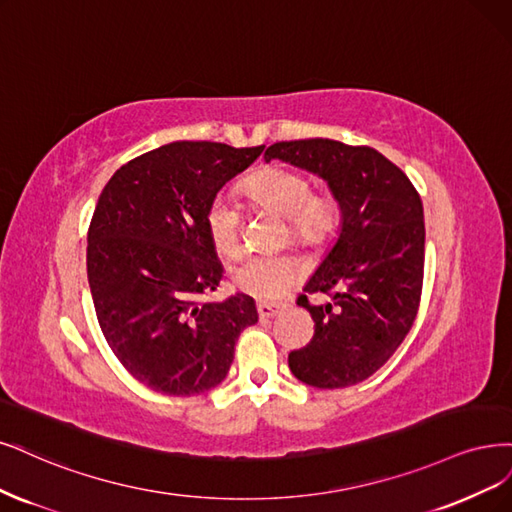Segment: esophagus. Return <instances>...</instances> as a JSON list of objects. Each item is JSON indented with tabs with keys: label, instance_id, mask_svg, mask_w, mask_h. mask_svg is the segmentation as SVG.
<instances>
[{
	"label": "esophagus",
	"instance_id": "obj_1",
	"mask_svg": "<svg viewBox=\"0 0 512 512\" xmlns=\"http://www.w3.org/2000/svg\"><path fill=\"white\" fill-rule=\"evenodd\" d=\"M256 309H258L260 320H269V317H275L279 313L281 305H277V303H258Z\"/></svg>",
	"mask_w": 512,
	"mask_h": 512
}]
</instances>
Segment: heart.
Listing matches in <instances>:
<instances>
[{
	"label": "heart",
	"instance_id": "heart-1",
	"mask_svg": "<svg viewBox=\"0 0 512 512\" xmlns=\"http://www.w3.org/2000/svg\"><path fill=\"white\" fill-rule=\"evenodd\" d=\"M248 197L288 220L290 237L301 243H320L337 224L339 207L330 195H311L305 175L271 167L245 182ZM205 228L211 245L222 256H235L241 248L239 209L216 197L205 211ZM298 277V262L286 254H248L231 269L233 286L256 298H277Z\"/></svg>",
	"mask_w": 512,
	"mask_h": 512
}]
</instances>
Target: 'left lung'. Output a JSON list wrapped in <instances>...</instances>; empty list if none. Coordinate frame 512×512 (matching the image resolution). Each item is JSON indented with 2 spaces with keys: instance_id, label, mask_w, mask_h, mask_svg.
Segmentation results:
<instances>
[{
  "instance_id": "obj_1",
  "label": "left lung",
  "mask_w": 512,
  "mask_h": 512,
  "mask_svg": "<svg viewBox=\"0 0 512 512\" xmlns=\"http://www.w3.org/2000/svg\"><path fill=\"white\" fill-rule=\"evenodd\" d=\"M273 158L320 175L341 207L339 239L305 286L331 301L311 306L298 296L315 332L309 345L290 351V370L320 390L356 385L392 358L415 322L424 205L404 171L375 148L315 137L277 142L264 152V161Z\"/></svg>"
}]
</instances>
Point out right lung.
<instances>
[{"instance_id": "right-lung-1", "label": "right lung", "mask_w": 512, "mask_h": 512, "mask_svg": "<svg viewBox=\"0 0 512 512\" xmlns=\"http://www.w3.org/2000/svg\"><path fill=\"white\" fill-rule=\"evenodd\" d=\"M262 150L173 142L122 165L101 192L86 248L95 313L114 356L154 392L216 387L241 330L258 322L248 294L203 296L224 273L205 211Z\"/></svg>"}]
</instances>
